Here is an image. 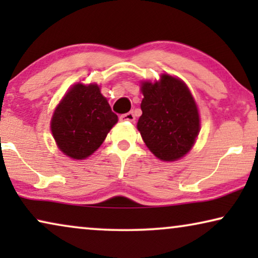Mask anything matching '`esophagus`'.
<instances>
[{
    "mask_svg": "<svg viewBox=\"0 0 258 258\" xmlns=\"http://www.w3.org/2000/svg\"><path fill=\"white\" fill-rule=\"evenodd\" d=\"M119 121L122 122H134L135 121V115H134V112H126V114H123L119 116Z\"/></svg>",
    "mask_w": 258,
    "mask_h": 258,
    "instance_id": "esophagus-1",
    "label": "esophagus"
}]
</instances>
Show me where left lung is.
I'll return each instance as SVG.
<instances>
[{"instance_id": "obj_1", "label": "left lung", "mask_w": 258, "mask_h": 258, "mask_svg": "<svg viewBox=\"0 0 258 258\" xmlns=\"http://www.w3.org/2000/svg\"><path fill=\"white\" fill-rule=\"evenodd\" d=\"M142 116L137 129L149 150L162 161L172 162L188 154L200 133L196 102L186 84L163 74L161 80L141 84Z\"/></svg>"}]
</instances>
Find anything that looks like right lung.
Here are the masks:
<instances>
[{
	"label": "right lung",
	"mask_w": 258,
	"mask_h": 258,
	"mask_svg": "<svg viewBox=\"0 0 258 258\" xmlns=\"http://www.w3.org/2000/svg\"><path fill=\"white\" fill-rule=\"evenodd\" d=\"M118 121L97 84H74L56 107L50 128L58 149L74 160L96 151Z\"/></svg>",
	"instance_id": "add662e5"
}]
</instances>
